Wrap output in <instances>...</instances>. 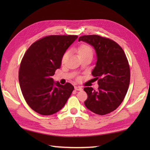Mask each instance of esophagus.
<instances>
[{"instance_id": "esophagus-1", "label": "esophagus", "mask_w": 150, "mask_h": 150, "mask_svg": "<svg viewBox=\"0 0 150 150\" xmlns=\"http://www.w3.org/2000/svg\"><path fill=\"white\" fill-rule=\"evenodd\" d=\"M75 90L77 91H81L82 90V88L80 86H75Z\"/></svg>"}]
</instances>
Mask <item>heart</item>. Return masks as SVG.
<instances>
[{"label":"heart","instance_id":"b5f03b06","mask_svg":"<svg viewBox=\"0 0 150 150\" xmlns=\"http://www.w3.org/2000/svg\"><path fill=\"white\" fill-rule=\"evenodd\" d=\"M77 53L79 58H81V57L88 56V55L93 56V49L91 48V47L90 46L87 45V44H83V45H81L78 48ZM67 56H68V52H65L63 54V55L62 57V59H61L62 62H64Z\"/></svg>","mask_w":150,"mask_h":150}]
</instances>
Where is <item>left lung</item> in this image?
Listing matches in <instances>:
<instances>
[{
  "label": "left lung",
  "instance_id": "obj_1",
  "mask_svg": "<svg viewBox=\"0 0 150 150\" xmlns=\"http://www.w3.org/2000/svg\"><path fill=\"white\" fill-rule=\"evenodd\" d=\"M83 41L94 47L97 55L96 65L91 72L98 81L97 91L86 87L88 98L84 104L88 110L100 115L115 110L125 97L129 84L130 69L123 50L115 41L103 37L83 35Z\"/></svg>",
  "mask_w": 150,
  "mask_h": 150
}]
</instances>
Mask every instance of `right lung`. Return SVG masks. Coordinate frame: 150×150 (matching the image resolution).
<instances>
[{
  "label": "right lung",
  "instance_id": "obj_1",
  "mask_svg": "<svg viewBox=\"0 0 150 150\" xmlns=\"http://www.w3.org/2000/svg\"><path fill=\"white\" fill-rule=\"evenodd\" d=\"M77 35H50L35 42L25 53L20 65L18 81L29 106L42 115H50L63 108L74 87L54 82L52 76L60 68L63 54Z\"/></svg>",
  "mask_w": 150,
  "mask_h": 150
}]
</instances>
